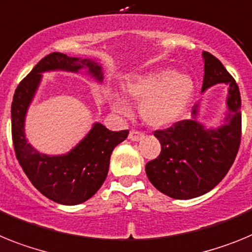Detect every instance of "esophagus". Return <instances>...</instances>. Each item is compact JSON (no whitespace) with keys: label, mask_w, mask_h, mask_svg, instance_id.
Returning a JSON list of instances; mask_svg holds the SVG:
<instances>
[{"label":"esophagus","mask_w":252,"mask_h":252,"mask_svg":"<svg viewBox=\"0 0 252 252\" xmlns=\"http://www.w3.org/2000/svg\"><path fill=\"white\" fill-rule=\"evenodd\" d=\"M130 141H141V139L144 138V133L143 132H139V130H135V129H133V130H130V133H129V137H128Z\"/></svg>","instance_id":"obj_1"}]
</instances>
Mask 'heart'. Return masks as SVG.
<instances>
[{
  "instance_id": "obj_1",
  "label": "heart",
  "mask_w": 252,
  "mask_h": 252,
  "mask_svg": "<svg viewBox=\"0 0 252 252\" xmlns=\"http://www.w3.org/2000/svg\"><path fill=\"white\" fill-rule=\"evenodd\" d=\"M126 93L132 100L141 102L139 114L144 123L163 128L183 117L194 95V82L188 74L163 68L128 81ZM113 104L118 113H129L128 104L119 96H114Z\"/></svg>"
}]
</instances>
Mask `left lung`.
Returning <instances> with one entry per match:
<instances>
[{"label":"left lung","mask_w":252,"mask_h":252,"mask_svg":"<svg viewBox=\"0 0 252 252\" xmlns=\"http://www.w3.org/2000/svg\"><path fill=\"white\" fill-rule=\"evenodd\" d=\"M203 58L202 93L213 85L226 84L228 113L222 126L205 129L196 122L195 105L192 119L155 130L161 152L147 162L146 174L153 187L174 199L196 198L217 187L231 168L241 143V96L237 84L216 57L204 52Z\"/></svg>","instance_id":"1"}]
</instances>
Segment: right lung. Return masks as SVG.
Returning a JSON list of instances; mask_svg holds the SVG:
<instances>
[{"label": "right lung", "mask_w": 252, "mask_h": 252, "mask_svg": "<svg viewBox=\"0 0 252 252\" xmlns=\"http://www.w3.org/2000/svg\"><path fill=\"white\" fill-rule=\"evenodd\" d=\"M81 68H86L96 80H102L101 65L95 61L72 58L57 52L48 54L19 84L11 105V130L17 161L43 195L64 205L86 202L101 188L108 176L111 152L129 133L128 129L113 132L102 124L95 123L89 134L62 156L40 155L28 143L24 122L41 73L54 69L78 72Z\"/></svg>", "instance_id": "1"}]
</instances>
